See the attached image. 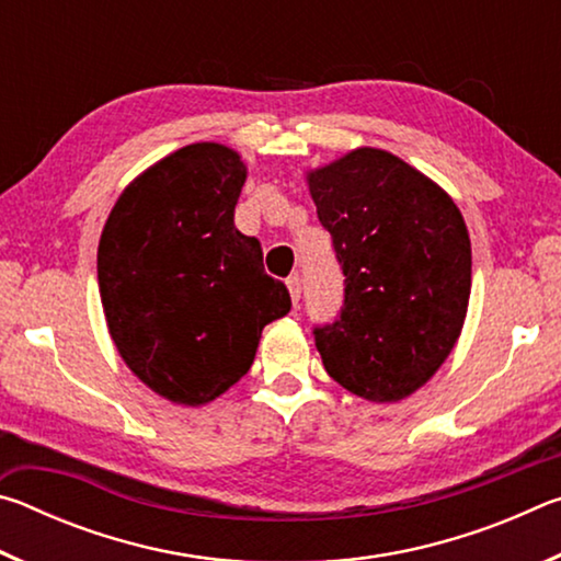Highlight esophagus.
<instances>
[{"instance_id":"esophagus-1","label":"esophagus","mask_w":561,"mask_h":561,"mask_svg":"<svg viewBox=\"0 0 561 561\" xmlns=\"http://www.w3.org/2000/svg\"><path fill=\"white\" fill-rule=\"evenodd\" d=\"M287 289H289V297L294 301V307H297L299 299H301V279H299V274H294V277L287 279Z\"/></svg>"}]
</instances>
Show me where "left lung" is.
I'll return each instance as SVG.
<instances>
[{"instance_id":"left-lung-1","label":"left lung","mask_w":561,"mask_h":561,"mask_svg":"<svg viewBox=\"0 0 561 561\" xmlns=\"http://www.w3.org/2000/svg\"><path fill=\"white\" fill-rule=\"evenodd\" d=\"M344 272V307L314 329L327 374L393 403L438 371L470 301V237L453 197L388 150L356 148L307 173Z\"/></svg>"}]
</instances>
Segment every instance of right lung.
Instances as JSON below:
<instances>
[{
	"label": "right lung",
	"mask_w": 561,
	"mask_h": 561,
	"mask_svg": "<svg viewBox=\"0 0 561 561\" xmlns=\"http://www.w3.org/2000/svg\"><path fill=\"white\" fill-rule=\"evenodd\" d=\"M244 178L232 148L185 146L123 190L101 232L108 334L130 371L173 403L222 396L250 371L262 329L291 309L257 237L234 227Z\"/></svg>",
	"instance_id": "right-lung-1"
}]
</instances>
